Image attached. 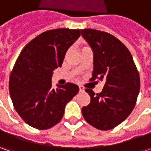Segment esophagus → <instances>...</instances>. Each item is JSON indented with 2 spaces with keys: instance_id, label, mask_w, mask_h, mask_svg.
Returning <instances> with one entry per match:
<instances>
[{
  "instance_id": "esophagus-1",
  "label": "esophagus",
  "mask_w": 151,
  "mask_h": 151,
  "mask_svg": "<svg viewBox=\"0 0 151 151\" xmlns=\"http://www.w3.org/2000/svg\"><path fill=\"white\" fill-rule=\"evenodd\" d=\"M79 90H80V91H85V88L82 86H79Z\"/></svg>"
}]
</instances>
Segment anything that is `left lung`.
<instances>
[{
    "label": "left lung",
    "instance_id": "8db88e82",
    "mask_svg": "<svg viewBox=\"0 0 151 151\" xmlns=\"http://www.w3.org/2000/svg\"><path fill=\"white\" fill-rule=\"evenodd\" d=\"M81 35L93 50L94 69L90 81H106L102 91L86 89L91 102L81 109L85 120L101 130L117 127L136 104L140 79L129 50L113 35L96 29H83Z\"/></svg>",
    "mask_w": 151,
    "mask_h": 151
}]
</instances>
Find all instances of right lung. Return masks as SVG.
Listing matches in <instances>:
<instances>
[{
    "instance_id": "obj_1",
    "label": "right lung",
    "mask_w": 151,
    "mask_h": 151,
    "mask_svg": "<svg viewBox=\"0 0 151 151\" xmlns=\"http://www.w3.org/2000/svg\"><path fill=\"white\" fill-rule=\"evenodd\" d=\"M80 35L81 29L69 28L42 32L27 44L16 60L9 92L15 110L32 128L44 130L60 122L67 102L78 93V86L70 82L54 89L51 77Z\"/></svg>"
}]
</instances>
